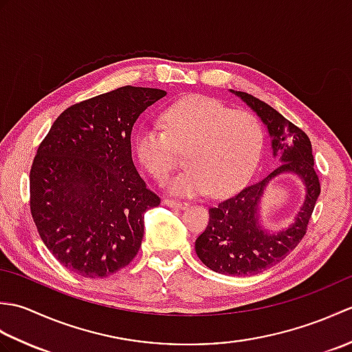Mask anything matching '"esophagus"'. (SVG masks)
I'll use <instances>...</instances> for the list:
<instances>
[{
  "mask_svg": "<svg viewBox=\"0 0 352 352\" xmlns=\"http://www.w3.org/2000/svg\"><path fill=\"white\" fill-rule=\"evenodd\" d=\"M163 204L168 207H172V208L188 207V203H184V201H178V199H172V198H163Z\"/></svg>",
  "mask_w": 352,
  "mask_h": 352,
  "instance_id": "1",
  "label": "esophagus"
}]
</instances>
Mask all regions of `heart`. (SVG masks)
I'll list each match as a JSON object with an SVG mask.
<instances>
[{
    "instance_id": "1",
    "label": "heart",
    "mask_w": 352,
    "mask_h": 352,
    "mask_svg": "<svg viewBox=\"0 0 352 352\" xmlns=\"http://www.w3.org/2000/svg\"><path fill=\"white\" fill-rule=\"evenodd\" d=\"M160 125L144 124L134 136L139 162L157 182L166 180L178 163L177 149L186 151L188 168L170 178L166 188L177 195L197 197L212 190L230 195L250 180L265 146L260 119L233 110L222 101L197 95L172 104Z\"/></svg>"
}]
</instances>
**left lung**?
Returning <instances> with one entry per match:
<instances>
[{"label": "left lung", "instance_id": "8db88e82", "mask_svg": "<svg viewBox=\"0 0 352 352\" xmlns=\"http://www.w3.org/2000/svg\"><path fill=\"white\" fill-rule=\"evenodd\" d=\"M267 126L272 155L280 160L263 180L246 186L208 208V226L195 242L199 260L212 271L227 275H254L289 256L307 233L313 208L320 193L319 177L313 168L311 142L307 134L265 101L246 92H234ZM290 173L300 176L306 186V199L296 221L278 234H269L259 226V199L269 181Z\"/></svg>", "mask_w": 352, "mask_h": 352}]
</instances>
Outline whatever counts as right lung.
Instances as JSON below:
<instances>
[{
    "label": "right lung",
    "mask_w": 352,
    "mask_h": 352,
    "mask_svg": "<svg viewBox=\"0 0 352 352\" xmlns=\"http://www.w3.org/2000/svg\"><path fill=\"white\" fill-rule=\"evenodd\" d=\"M166 95L124 86L66 109L37 148L30 210L45 246L71 272L106 278L144 239V214L160 204L131 159V130Z\"/></svg>",
    "instance_id": "obj_1"
}]
</instances>
